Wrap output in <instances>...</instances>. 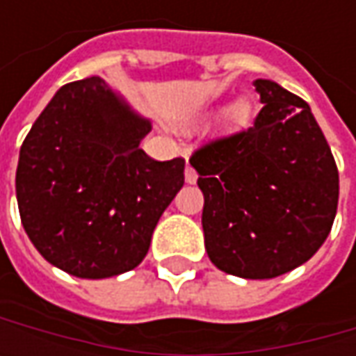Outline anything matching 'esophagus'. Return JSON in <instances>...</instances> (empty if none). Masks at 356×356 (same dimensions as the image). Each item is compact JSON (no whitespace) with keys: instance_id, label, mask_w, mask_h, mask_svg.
Wrapping results in <instances>:
<instances>
[{"instance_id":"obj_1","label":"esophagus","mask_w":356,"mask_h":356,"mask_svg":"<svg viewBox=\"0 0 356 356\" xmlns=\"http://www.w3.org/2000/svg\"><path fill=\"white\" fill-rule=\"evenodd\" d=\"M186 182L188 184H196V180H198V174H196V170L190 166V164H186Z\"/></svg>"}]
</instances>
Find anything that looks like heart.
<instances>
[{
	"label": "heart",
	"instance_id": "b5f03b06",
	"mask_svg": "<svg viewBox=\"0 0 356 356\" xmlns=\"http://www.w3.org/2000/svg\"><path fill=\"white\" fill-rule=\"evenodd\" d=\"M226 124L227 129H239L250 120V104L245 101H236L226 111Z\"/></svg>",
	"mask_w": 356,
	"mask_h": 356
}]
</instances>
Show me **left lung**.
<instances>
[{"mask_svg":"<svg viewBox=\"0 0 356 356\" xmlns=\"http://www.w3.org/2000/svg\"><path fill=\"white\" fill-rule=\"evenodd\" d=\"M253 127L200 146L190 158L204 194V243L218 269L271 280L311 259L339 204V170L309 104L257 79Z\"/></svg>","mask_w":356,"mask_h":356,"instance_id":"8db88e82","label":"left lung"}]
</instances>
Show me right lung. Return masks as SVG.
I'll return each instance as SVG.
<instances>
[{
	"instance_id": "right-lung-1",
	"label": "right lung",
	"mask_w": 356,
	"mask_h": 356,
	"mask_svg": "<svg viewBox=\"0 0 356 356\" xmlns=\"http://www.w3.org/2000/svg\"><path fill=\"white\" fill-rule=\"evenodd\" d=\"M152 130L101 76L67 83L19 150L21 224L49 264L83 280L130 271L184 186V158L138 146Z\"/></svg>"
}]
</instances>
